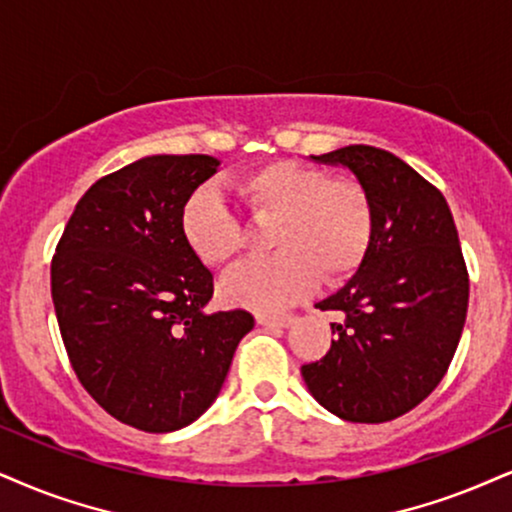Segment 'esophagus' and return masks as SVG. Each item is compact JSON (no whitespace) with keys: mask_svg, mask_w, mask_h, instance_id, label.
<instances>
[{"mask_svg":"<svg viewBox=\"0 0 512 512\" xmlns=\"http://www.w3.org/2000/svg\"><path fill=\"white\" fill-rule=\"evenodd\" d=\"M292 320H294L292 313H280V315L256 313V323L263 327H289L292 325Z\"/></svg>","mask_w":512,"mask_h":512,"instance_id":"34e87169","label":"esophagus"}]
</instances>
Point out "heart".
Segmentation results:
<instances>
[{
	"instance_id": "1",
	"label": "heart",
	"mask_w": 512,
	"mask_h": 512,
	"mask_svg": "<svg viewBox=\"0 0 512 512\" xmlns=\"http://www.w3.org/2000/svg\"><path fill=\"white\" fill-rule=\"evenodd\" d=\"M232 192L251 216L273 218L270 246L277 251L239 263L223 277L220 294L232 306L282 311L311 292L318 277L334 285L361 266L372 237V208L356 180L282 159L244 173ZM180 225L204 266H227L242 246V225L213 189L189 197Z\"/></svg>"
}]
</instances>
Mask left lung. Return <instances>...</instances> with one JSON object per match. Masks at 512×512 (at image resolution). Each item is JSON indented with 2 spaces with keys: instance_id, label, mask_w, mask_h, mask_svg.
<instances>
[{
  "instance_id": "obj_1",
  "label": "left lung",
  "mask_w": 512,
  "mask_h": 512,
  "mask_svg": "<svg viewBox=\"0 0 512 512\" xmlns=\"http://www.w3.org/2000/svg\"><path fill=\"white\" fill-rule=\"evenodd\" d=\"M351 170L372 208L356 275L315 304L339 313L330 351L301 368L313 399L349 422H387L432 394L468 315V268L444 194L389 151L349 144L323 156Z\"/></svg>"
}]
</instances>
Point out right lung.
Segmentation results:
<instances>
[{"label":"right lung","instance_id":"obj_1","mask_svg":"<svg viewBox=\"0 0 512 512\" xmlns=\"http://www.w3.org/2000/svg\"><path fill=\"white\" fill-rule=\"evenodd\" d=\"M206 154L144 156L82 194L52 261L68 358L106 413L175 432L216 401L246 311L206 313L213 275L182 235V208L218 173Z\"/></svg>","mask_w":512,"mask_h":512}]
</instances>
